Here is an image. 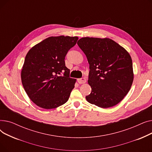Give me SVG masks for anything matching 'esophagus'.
<instances>
[{"label":"esophagus","instance_id":"1","mask_svg":"<svg viewBox=\"0 0 152 152\" xmlns=\"http://www.w3.org/2000/svg\"><path fill=\"white\" fill-rule=\"evenodd\" d=\"M77 82L79 84H84L86 83V79L85 77H82L80 79H77Z\"/></svg>","mask_w":152,"mask_h":152}]
</instances>
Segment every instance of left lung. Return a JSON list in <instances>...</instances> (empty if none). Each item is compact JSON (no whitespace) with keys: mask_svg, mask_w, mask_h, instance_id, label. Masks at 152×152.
<instances>
[{"mask_svg":"<svg viewBox=\"0 0 152 152\" xmlns=\"http://www.w3.org/2000/svg\"><path fill=\"white\" fill-rule=\"evenodd\" d=\"M77 44L89 64L88 84L92 91L86 97L87 101L103 108L117 105L133 82L131 55L109 38L83 37Z\"/></svg>","mask_w":152,"mask_h":152,"instance_id":"obj_1","label":"left lung"}]
</instances>
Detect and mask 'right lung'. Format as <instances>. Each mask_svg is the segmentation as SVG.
<instances>
[{
	"instance_id": "right-lung-1",
	"label": "right lung",
	"mask_w": 152,
	"mask_h": 152,
	"mask_svg": "<svg viewBox=\"0 0 152 152\" xmlns=\"http://www.w3.org/2000/svg\"><path fill=\"white\" fill-rule=\"evenodd\" d=\"M77 39L76 36L49 37L26 54L21 72V82L29 98L37 106L52 109L68 101L76 79L69 77L65 58Z\"/></svg>"
}]
</instances>
